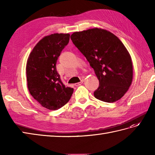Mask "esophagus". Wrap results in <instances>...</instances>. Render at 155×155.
Wrapping results in <instances>:
<instances>
[{
	"mask_svg": "<svg viewBox=\"0 0 155 155\" xmlns=\"http://www.w3.org/2000/svg\"><path fill=\"white\" fill-rule=\"evenodd\" d=\"M83 83V81L82 80L81 82H79V83H76L75 84V86H77V87H78V86H80V85H81Z\"/></svg>",
	"mask_w": 155,
	"mask_h": 155,
	"instance_id": "esophagus-1",
	"label": "esophagus"
}]
</instances>
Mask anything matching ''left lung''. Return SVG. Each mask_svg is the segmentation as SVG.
<instances>
[{
    "mask_svg": "<svg viewBox=\"0 0 155 155\" xmlns=\"http://www.w3.org/2000/svg\"><path fill=\"white\" fill-rule=\"evenodd\" d=\"M71 38L99 81L94 97L107 103L123 97L132 83L133 63L120 39L109 31L97 28L75 32Z\"/></svg>",
    "mask_w": 155,
    "mask_h": 155,
    "instance_id": "left-lung-1",
    "label": "left lung"
}]
</instances>
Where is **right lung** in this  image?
<instances>
[{
  "mask_svg": "<svg viewBox=\"0 0 155 155\" xmlns=\"http://www.w3.org/2000/svg\"><path fill=\"white\" fill-rule=\"evenodd\" d=\"M69 39V34L47 36L36 45L27 60L28 91L35 100L49 110L63 107L73 93V88L62 83L56 67L58 58Z\"/></svg>",
  "mask_w": 155,
  "mask_h": 155,
  "instance_id": "obj_1",
  "label": "right lung"
}]
</instances>
